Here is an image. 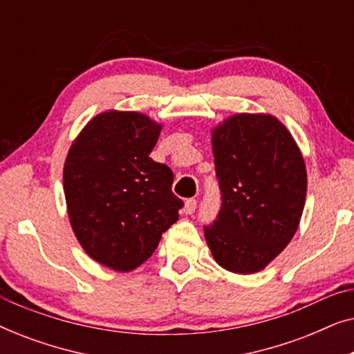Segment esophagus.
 <instances>
[{"label":"esophagus","mask_w":354,"mask_h":354,"mask_svg":"<svg viewBox=\"0 0 354 354\" xmlns=\"http://www.w3.org/2000/svg\"><path fill=\"white\" fill-rule=\"evenodd\" d=\"M195 209H196V200H193V198L183 203V212H185V214H193Z\"/></svg>","instance_id":"34e87169"}]
</instances>
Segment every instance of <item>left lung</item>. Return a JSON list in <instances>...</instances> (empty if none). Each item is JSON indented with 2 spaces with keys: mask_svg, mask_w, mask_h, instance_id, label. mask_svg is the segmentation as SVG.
Wrapping results in <instances>:
<instances>
[{
  "mask_svg": "<svg viewBox=\"0 0 354 354\" xmlns=\"http://www.w3.org/2000/svg\"><path fill=\"white\" fill-rule=\"evenodd\" d=\"M222 207L205 229L212 258L234 274L268 268L292 241L306 201L301 149L272 114L236 113L211 129Z\"/></svg>",
  "mask_w": 354,
  "mask_h": 354,
  "instance_id": "8db88e82",
  "label": "left lung"
}]
</instances>
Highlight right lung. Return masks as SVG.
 <instances>
[{
  "instance_id": "right-lung-1",
  "label": "right lung",
  "mask_w": 354,
  "mask_h": 354,
  "mask_svg": "<svg viewBox=\"0 0 354 354\" xmlns=\"http://www.w3.org/2000/svg\"><path fill=\"white\" fill-rule=\"evenodd\" d=\"M162 124L137 111L91 118L67 151L62 185L77 241L91 259L130 272L178 221L174 174L149 158Z\"/></svg>"
}]
</instances>
